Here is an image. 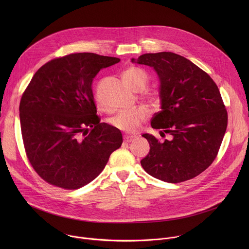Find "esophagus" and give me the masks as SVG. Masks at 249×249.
Returning a JSON list of instances; mask_svg holds the SVG:
<instances>
[{
	"instance_id": "esophagus-1",
	"label": "esophagus",
	"mask_w": 249,
	"mask_h": 249,
	"mask_svg": "<svg viewBox=\"0 0 249 249\" xmlns=\"http://www.w3.org/2000/svg\"><path fill=\"white\" fill-rule=\"evenodd\" d=\"M136 139L135 136H129V135H124V141L125 142H133Z\"/></svg>"
}]
</instances>
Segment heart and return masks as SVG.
I'll return each mask as SVG.
<instances>
[{"mask_svg": "<svg viewBox=\"0 0 249 249\" xmlns=\"http://www.w3.org/2000/svg\"><path fill=\"white\" fill-rule=\"evenodd\" d=\"M123 76L126 84L134 91H142L149 80L147 72L139 67L127 68L124 71ZM148 100L154 105L159 103V98L156 95H149ZM97 103L101 108H105L99 99H97ZM149 109L141 106L131 110H124L119 112L110 120V124L118 129L128 133H134L140 128L141 124L149 117Z\"/></svg>", "mask_w": 249, "mask_h": 249, "instance_id": "1", "label": "heart"}]
</instances>
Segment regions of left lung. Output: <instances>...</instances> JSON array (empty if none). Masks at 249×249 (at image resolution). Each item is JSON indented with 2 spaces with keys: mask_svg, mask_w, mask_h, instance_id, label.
Wrapping results in <instances>:
<instances>
[{
  "mask_svg": "<svg viewBox=\"0 0 249 249\" xmlns=\"http://www.w3.org/2000/svg\"><path fill=\"white\" fill-rule=\"evenodd\" d=\"M132 62L157 71L162 110L153 116L151 126L172 135L162 142L142 134L150 145L141 161L143 170L169 183L197 177L215 159L227 127V111L216 84L206 71L175 53H144Z\"/></svg>",
  "mask_w": 249,
  "mask_h": 249,
  "instance_id": "left-lung-1",
  "label": "left lung"
}]
</instances>
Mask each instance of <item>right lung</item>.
Returning <instances> with one entry per match:
<instances>
[{
    "mask_svg": "<svg viewBox=\"0 0 249 249\" xmlns=\"http://www.w3.org/2000/svg\"><path fill=\"white\" fill-rule=\"evenodd\" d=\"M120 61L93 53H71L44 64L20 102L26 155L36 174L65 190L97 178L123 142L121 131L97 115L92 81Z\"/></svg>",
    "mask_w": 249,
    "mask_h": 249,
    "instance_id": "obj_1",
    "label": "right lung"
}]
</instances>
